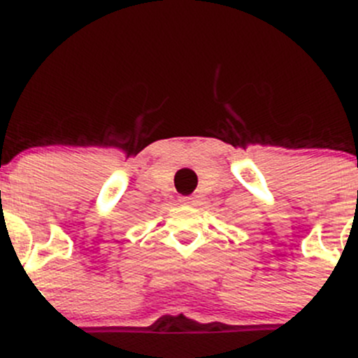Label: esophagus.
<instances>
[{"label": "esophagus", "mask_w": 358, "mask_h": 358, "mask_svg": "<svg viewBox=\"0 0 358 358\" xmlns=\"http://www.w3.org/2000/svg\"><path fill=\"white\" fill-rule=\"evenodd\" d=\"M180 203H182V204H194V203H196V197H192V196L180 197Z\"/></svg>", "instance_id": "34e87169"}]
</instances>
